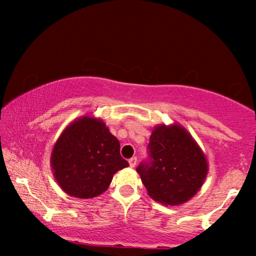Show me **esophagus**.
<instances>
[{
	"mask_svg": "<svg viewBox=\"0 0 256 256\" xmlns=\"http://www.w3.org/2000/svg\"><path fill=\"white\" fill-rule=\"evenodd\" d=\"M136 163H138V158L136 157H132V158L129 160V166H130V168H135Z\"/></svg>",
	"mask_w": 256,
	"mask_h": 256,
	"instance_id": "1",
	"label": "esophagus"
}]
</instances>
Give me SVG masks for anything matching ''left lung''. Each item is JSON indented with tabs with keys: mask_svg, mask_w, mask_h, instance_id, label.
<instances>
[{
	"mask_svg": "<svg viewBox=\"0 0 256 256\" xmlns=\"http://www.w3.org/2000/svg\"><path fill=\"white\" fill-rule=\"evenodd\" d=\"M150 162L140 174L146 192L163 205H180L196 196L208 172V158L190 132L180 124H158L149 142Z\"/></svg>",
	"mask_w": 256,
	"mask_h": 256,
	"instance_id": "left-lung-1",
	"label": "left lung"
}]
</instances>
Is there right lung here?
Segmentation results:
<instances>
[{
	"label": "right lung",
	"instance_id": "add662e5",
	"mask_svg": "<svg viewBox=\"0 0 256 256\" xmlns=\"http://www.w3.org/2000/svg\"><path fill=\"white\" fill-rule=\"evenodd\" d=\"M52 172L65 194L79 199L102 194L114 174L129 166L120 142L101 118L84 115L66 127L50 158Z\"/></svg>",
	"mask_w": 256,
	"mask_h": 256
}]
</instances>
